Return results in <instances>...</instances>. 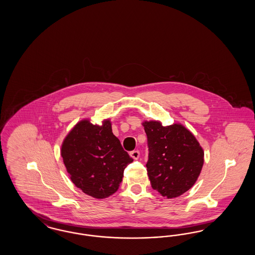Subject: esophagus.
Returning <instances> with one entry per match:
<instances>
[{
	"label": "esophagus",
	"instance_id": "esophagus-1",
	"mask_svg": "<svg viewBox=\"0 0 255 255\" xmlns=\"http://www.w3.org/2000/svg\"><path fill=\"white\" fill-rule=\"evenodd\" d=\"M130 156H131L133 159H137V158H139V151H137V150L132 151V152L130 153Z\"/></svg>",
	"mask_w": 255,
	"mask_h": 255
}]
</instances>
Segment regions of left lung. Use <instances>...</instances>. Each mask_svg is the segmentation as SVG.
Masks as SVG:
<instances>
[{"label": "left lung", "mask_w": 255, "mask_h": 255, "mask_svg": "<svg viewBox=\"0 0 255 255\" xmlns=\"http://www.w3.org/2000/svg\"><path fill=\"white\" fill-rule=\"evenodd\" d=\"M149 148L147 174L152 188L167 199L189 190L204 165L205 153L194 134L180 123L142 122Z\"/></svg>", "instance_id": "8db88e82"}]
</instances>
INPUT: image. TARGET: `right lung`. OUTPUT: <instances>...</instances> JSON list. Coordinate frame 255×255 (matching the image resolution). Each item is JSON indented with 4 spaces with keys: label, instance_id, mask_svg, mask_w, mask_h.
Listing matches in <instances>:
<instances>
[{
    "label": "right lung",
    "instance_id": "1",
    "mask_svg": "<svg viewBox=\"0 0 255 255\" xmlns=\"http://www.w3.org/2000/svg\"><path fill=\"white\" fill-rule=\"evenodd\" d=\"M61 156L74 185L96 199L117 192L125 167L133 161L112 132L110 120L101 125L77 122L63 140Z\"/></svg>",
    "mask_w": 255,
    "mask_h": 255
}]
</instances>
